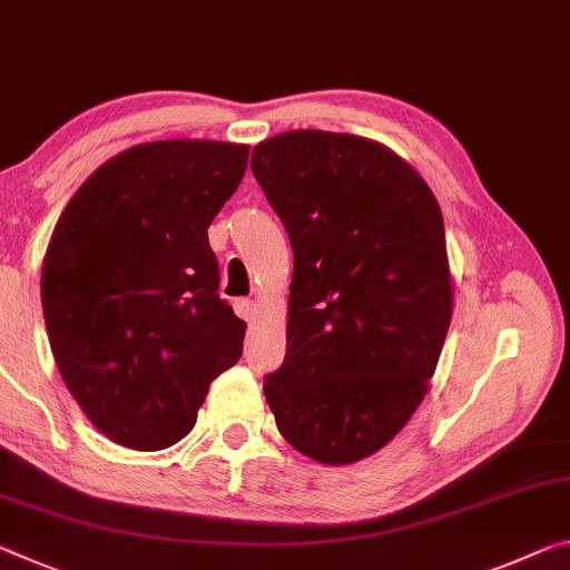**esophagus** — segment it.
Listing matches in <instances>:
<instances>
[{
  "instance_id": "esophagus-1",
  "label": "esophagus",
  "mask_w": 570,
  "mask_h": 570,
  "mask_svg": "<svg viewBox=\"0 0 570 570\" xmlns=\"http://www.w3.org/2000/svg\"><path fill=\"white\" fill-rule=\"evenodd\" d=\"M236 314L238 317H243L246 322H250V320H256V314H258V304L253 302V299H236Z\"/></svg>"
}]
</instances>
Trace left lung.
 I'll return each instance as SVG.
<instances>
[{"instance_id":"left-lung-1","label":"left lung","mask_w":570,"mask_h":570,"mask_svg":"<svg viewBox=\"0 0 570 570\" xmlns=\"http://www.w3.org/2000/svg\"><path fill=\"white\" fill-rule=\"evenodd\" d=\"M294 250L286 357L264 393L282 436L322 464L383 449L429 391L451 322L444 218L383 144L317 129L253 147Z\"/></svg>"}]
</instances>
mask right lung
I'll return each instance as SVG.
<instances>
[{
  "instance_id": "add662e5",
  "label": "right lung",
  "mask_w": 570,
  "mask_h": 570,
  "mask_svg": "<svg viewBox=\"0 0 570 570\" xmlns=\"http://www.w3.org/2000/svg\"><path fill=\"white\" fill-rule=\"evenodd\" d=\"M246 165V144H137L78 187L52 230L40 284L52 355L116 444H177L238 363L246 322L220 299L207 228Z\"/></svg>"
}]
</instances>
